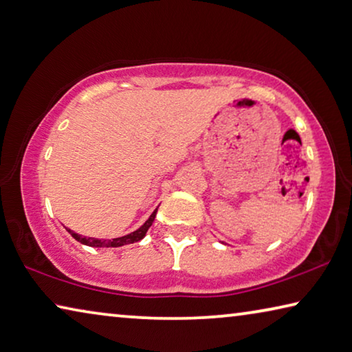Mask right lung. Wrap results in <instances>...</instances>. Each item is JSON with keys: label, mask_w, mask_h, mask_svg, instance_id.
<instances>
[{"label": "right lung", "mask_w": 352, "mask_h": 352, "mask_svg": "<svg viewBox=\"0 0 352 352\" xmlns=\"http://www.w3.org/2000/svg\"><path fill=\"white\" fill-rule=\"evenodd\" d=\"M156 211H158V208H156L153 213L148 216V219L144 222V224L139 227L138 230L128 233V235L119 236V238L98 239V238H92V236H82V235H78V233H75L74 230H70V228H67V232H69L70 235L74 236L78 243L85 244V246H91V248H120V246H125V244H131V243L141 241V239L146 236V233H147V230L150 228V226L153 224Z\"/></svg>", "instance_id": "add662e5"}]
</instances>
